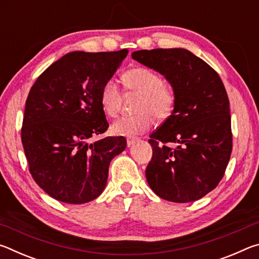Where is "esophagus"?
<instances>
[{
  "label": "esophagus",
  "mask_w": 259,
  "mask_h": 259,
  "mask_svg": "<svg viewBox=\"0 0 259 259\" xmlns=\"http://www.w3.org/2000/svg\"><path fill=\"white\" fill-rule=\"evenodd\" d=\"M136 140H138L137 137H133V136H128V137H126V145L131 146V145H133V144L136 142Z\"/></svg>",
  "instance_id": "34e87169"
}]
</instances>
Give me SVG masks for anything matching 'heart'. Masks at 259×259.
<instances>
[{"mask_svg": "<svg viewBox=\"0 0 259 259\" xmlns=\"http://www.w3.org/2000/svg\"><path fill=\"white\" fill-rule=\"evenodd\" d=\"M123 84L130 94L139 95L134 115L122 116L112 125V131L120 136H136L150 130L153 117L163 121L171 115L176 105V94L171 87L163 83L159 73L147 67H134L124 72ZM103 112L109 117H115L122 106V93L113 80L103 84L99 94Z\"/></svg>", "mask_w": 259, "mask_h": 259, "instance_id": "b5f03b06", "label": "heart"}]
</instances>
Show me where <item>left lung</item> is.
<instances>
[{"mask_svg":"<svg viewBox=\"0 0 259 259\" xmlns=\"http://www.w3.org/2000/svg\"><path fill=\"white\" fill-rule=\"evenodd\" d=\"M133 58L164 75L176 94L171 115L148 140L153 150L148 185L171 202L203 198L222 181L232 153L230 102L223 81L185 49L139 50Z\"/></svg>","mask_w":259,"mask_h":259,"instance_id":"left-lung-1","label":"left lung"}]
</instances>
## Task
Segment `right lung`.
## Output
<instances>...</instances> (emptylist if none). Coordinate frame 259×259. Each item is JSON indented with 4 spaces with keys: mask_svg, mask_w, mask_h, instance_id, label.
Wrapping results in <instances>:
<instances>
[{
    "mask_svg": "<svg viewBox=\"0 0 259 259\" xmlns=\"http://www.w3.org/2000/svg\"><path fill=\"white\" fill-rule=\"evenodd\" d=\"M126 55V49L69 52L30 88L21 142L30 175L51 198L81 204L98 198L106 186L109 162L124 151L126 140L90 138L108 128L99 94Z\"/></svg>",
    "mask_w": 259,
    "mask_h": 259,
    "instance_id": "add662e5",
    "label": "right lung"
}]
</instances>
